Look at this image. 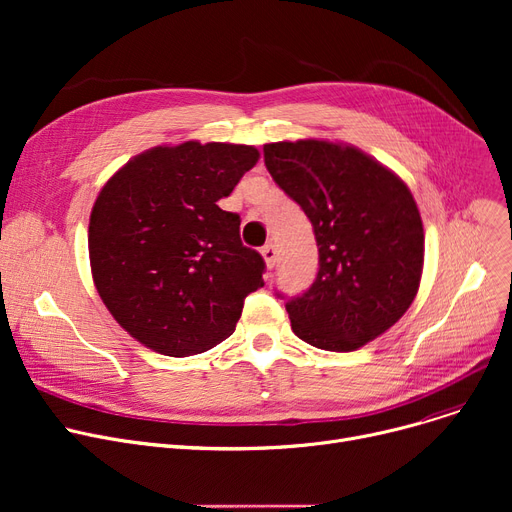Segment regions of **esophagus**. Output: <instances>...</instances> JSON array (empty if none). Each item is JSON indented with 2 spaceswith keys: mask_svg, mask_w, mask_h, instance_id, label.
Here are the masks:
<instances>
[{
  "mask_svg": "<svg viewBox=\"0 0 512 512\" xmlns=\"http://www.w3.org/2000/svg\"><path fill=\"white\" fill-rule=\"evenodd\" d=\"M261 255H263V259H265V265L272 270V267L276 265V259H278L276 247H274V245H265V247L261 249Z\"/></svg>",
  "mask_w": 512,
  "mask_h": 512,
  "instance_id": "34e87169",
  "label": "esophagus"
}]
</instances>
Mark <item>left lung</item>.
<instances>
[{
	"label": "left lung",
	"mask_w": 512,
	"mask_h": 512,
	"mask_svg": "<svg viewBox=\"0 0 512 512\" xmlns=\"http://www.w3.org/2000/svg\"><path fill=\"white\" fill-rule=\"evenodd\" d=\"M265 168L313 224L315 282L286 303L292 332L348 353L407 313L423 272L417 203L394 172L353 145L303 139L263 145Z\"/></svg>",
	"instance_id": "8db88e82"
}]
</instances>
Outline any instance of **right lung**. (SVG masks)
<instances>
[{"label": "right lung", "instance_id": "right-lung-1", "mask_svg": "<svg viewBox=\"0 0 512 512\" xmlns=\"http://www.w3.org/2000/svg\"><path fill=\"white\" fill-rule=\"evenodd\" d=\"M257 159L251 145H161L101 188L89 222L93 282L107 311L151 351H209L263 286L265 261L242 245L238 213L218 207Z\"/></svg>", "mask_w": 512, "mask_h": 512}]
</instances>
